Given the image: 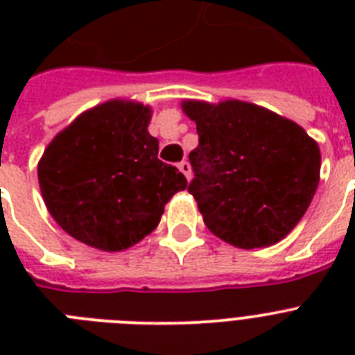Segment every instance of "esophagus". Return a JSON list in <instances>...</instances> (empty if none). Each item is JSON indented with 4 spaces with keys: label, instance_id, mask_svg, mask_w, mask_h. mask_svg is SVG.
Masks as SVG:
<instances>
[{
    "label": "esophagus",
    "instance_id": "1",
    "mask_svg": "<svg viewBox=\"0 0 355 355\" xmlns=\"http://www.w3.org/2000/svg\"><path fill=\"white\" fill-rule=\"evenodd\" d=\"M178 169H180V171L184 173V177L188 178V180H189V178H191V166H189L188 162H186V160L180 162V164H178Z\"/></svg>",
    "mask_w": 355,
    "mask_h": 355
}]
</instances>
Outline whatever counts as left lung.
Wrapping results in <instances>:
<instances>
[{"mask_svg": "<svg viewBox=\"0 0 355 355\" xmlns=\"http://www.w3.org/2000/svg\"><path fill=\"white\" fill-rule=\"evenodd\" d=\"M182 110L199 134L189 153L195 177L188 191L210 232L239 248L286 237L319 186L317 141L295 121L252 103L184 101Z\"/></svg>", "mask_w": 355, "mask_h": 355, "instance_id": "1", "label": "left lung"}]
</instances>
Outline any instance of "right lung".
Returning a JSON list of instances; mask_svg holds the SVG:
<instances>
[{
    "label": "right lung",
    "instance_id": "right-lung-1",
    "mask_svg": "<svg viewBox=\"0 0 355 355\" xmlns=\"http://www.w3.org/2000/svg\"><path fill=\"white\" fill-rule=\"evenodd\" d=\"M150 108L108 101L58 132L38 162L47 210L77 241L116 252L158 227L164 206L188 180L158 160Z\"/></svg>",
    "mask_w": 355,
    "mask_h": 355
}]
</instances>
